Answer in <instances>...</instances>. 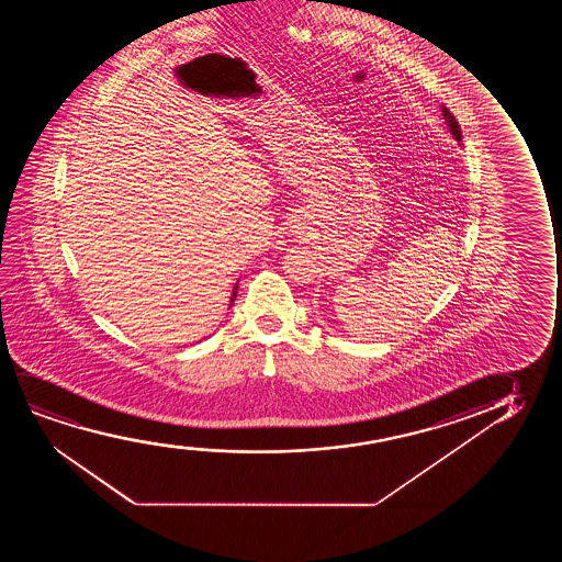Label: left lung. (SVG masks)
I'll return each instance as SVG.
<instances>
[{"label": "left lung", "mask_w": 562, "mask_h": 562, "mask_svg": "<svg viewBox=\"0 0 562 562\" xmlns=\"http://www.w3.org/2000/svg\"><path fill=\"white\" fill-rule=\"evenodd\" d=\"M441 113H443V119H446L447 126H449V132L453 134V138L457 139V142H461V126L457 123L453 113H451L449 109L443 108V105H441Z\"/></svg>", "instance_id": "8db88e82"}]
</instances>
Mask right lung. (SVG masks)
I'll return each instance as SVG.
<instances>
[{
	"instance_id": "right-lung-1",
	"label": "right lung",
	"mask_w": 562,
	"mask_h": 562,
	"mask_svg": "<svg viewBox=\"0 0 562 562\" xmlns=\"http://www.w3.org/2000/svg\"><path fill=\"white\" fill-rule=\"evenodd\" d=\"M236 293H238V282H236V285H234V288H232L231 305H228V307H232V303H234V301H236Z\"/></svg>"
}]
</instances>
